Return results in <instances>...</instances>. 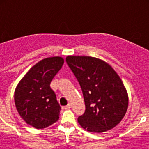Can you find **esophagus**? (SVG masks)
Here are the masks:
<instances>
[{
  "label": "esophagus",
  "instance_id": "esophagus-1",
  "mask_svg": "<svg viewBox=\"0 0 149 149\" xmlns=\"http://www.w3.org/2000/svg\"><path fill=\"white\" fill-rule=\"evenodd\" d=\"M71 107H72V104H68V105H66V106L64 107V108L66 109V110H68V109H70Z\"/></svg>",
  "mask_w": 149,
  "mask_h": 149
}]
</instances>
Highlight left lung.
Here are the masks:
<instances>
[{"mask_svg": "<svg viewBox=\"0 0 149 149\" xmlns=\"http://www.w3.org/2000/svg\"><path fill=\"white\" fill-rule=\"evenodd\" d=\"M66 63L77 79L86 110L77 118L87 131L102 133L122 121L128 107V95L118 74L102 60L87 56H68Z\"/></svg>", "mask_w": 149, "mask_h": 149, "instance_id": "8db88e82", "label": "left lung"}]
</instances>
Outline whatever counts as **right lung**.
I'll return each mask as SVG.
<instances>
[{
    "instance_id": "obj_1",
    "label": "right lung",
    "mask_w": 149,
    "mask_h": 149,
    "mask_svg": "<svg viewBox=\"0 0 149 149\" xmlns=\"http://www.w3.org/2000/svg\"><path fill=\"white\" fill-rule=\"evenodd\" d=\"M63 63L61 56L43 59L30 68L17 85L14 95L15 107L29 125L43 129L59 119L61 107L50 84Z\"/></svg>"
}]
</instances>
